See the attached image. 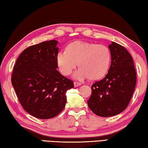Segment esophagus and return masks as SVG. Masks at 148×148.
I'll use <instances>...</instances> for the list:
<instances>
[{
    "mask_svg": "<svg viewBox=\"0 0 148 148\" xmlns=\"http://www.w3.org/2000/svg\"><path fill=\"white\" fill-rule=\"evenodd\" d=\"M74 86H75V87H78V86H81V83L77 82H74Z\"/></svg>",
    "mask_w": 148,
    "mask_h": 148,
    "instance_id": "1",
    "label": "esophagus"
}]
</instances>
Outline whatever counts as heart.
<instances>
[{
  "mask_svg": "<svg viewBox=\"0 0 148 148\" xmlns=\"http://www.w3.org/2000/svg\"><path fill=\"white\" fill-rule=\"evenodd\" d=\"M57 64L63 75H69L76 68L75 79L89 78L96 80L106 76L110 69L111 53L107 46L85 41H75L67 46L66 52L60 51L56 57Z\"/></svg>",
  "mask_w": 148,
  "mask_h": 148,
  "instance_id": "1",
  "label": "heart"
}]
</instances>
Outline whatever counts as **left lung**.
Segmentation results:
<instances>
[{"instance_id": "1", "label": "left lung", "mask_w": 148, "mask_h": 148, "mask_svg": "<svg viewBox=\"0 0 148 148\" xmlns=\"http://www.w3.org/2000/svg\"><path fill=\"white\" fill-rule=\"evenodd\" d=\"M108 48L110 68L104 79L91 86V95L88 100L90 110L102 117L116 115L127 108L136 82L134 63L127 49L114 42Z\"/></svg>"}]
</instances>
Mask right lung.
Listing matches in <instances>:
<instances>
[{
  "instance_id": "1",
  "label": "right lung",
  "mask_w": 148,
  "mask_h": 148,
  "mask_svg": "<svg viewBox=\"0 0 148 148\" xmlns=\"http://www.w3.org/2000/svg\"><path fill=\"white\" fill-rule=\"evenodd\" d=\"M55 40L25 49L13 67L12 84L22 107L40 119L53 118L64 108L66 91L73 82L58 71Z\"/></svg>"
}]
</instances>
